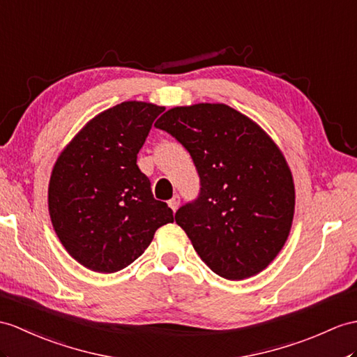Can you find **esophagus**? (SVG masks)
<instances>
[{"mask_svg":"<svg viewBox=\"0 0 357 357\" xmlns=\"http://www.w3.org/2000/svg\"><path fill=\"white\" fill-rule=\"evenodd\" d=\"M168 204H169V207L172 208V212H176L177 208H178V206H180V197L178 195H174L169 202H168Z\"/></svg>","mask_w":357,"mask_h":357,"instance_id":"obj_1","label":"esophagus"}]
</instances>
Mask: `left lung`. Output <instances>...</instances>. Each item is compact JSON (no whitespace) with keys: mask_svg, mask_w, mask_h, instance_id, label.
Returning <instances> with one entry per match:
<instances>
[{"mask_svg":"<svg viewBox=\"0 0 357 357\" xmlns=\"http://www.w3.org/2000/svg\"><path fill=\"white\" fill-rule=\"evenodd\" d=\"M192 158L199 194L176 212L203 262L229 280L256 275L273 262L292 225L291 169L269 136L225 104L165 112L154 124Z\"/></svg>","mask_w":357,"mask_h":357,"instance_id":"left-lung-1","label":"left lung"}]
</instances>
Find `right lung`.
Returning <instances> with one entry per match:
<instances>
[{
    "mask_svg": "<svg viewBox=\"0 0 357 357\" xmlns=\"http://www.w3.org/2000/svg\"><path fill=\"white\" fill-rule=\"evenodd\" d=\"M163 110L142 101L104 110L54 165L48 188L51 222L68 253L92 271L107 274L128 266L155 230L174 221L136 163Z\"/></svg>",
    "mask_w": 357,
    "mask_h": 357,
    "instance_id": "obj_1",
    "label": "right lung"
}]
</instances>
